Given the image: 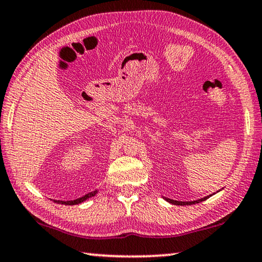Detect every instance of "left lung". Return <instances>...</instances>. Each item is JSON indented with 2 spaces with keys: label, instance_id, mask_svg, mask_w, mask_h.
<instances>
[{
  "label": "left lung",
  "instance_id": "8db88e82",
  "mask_svg": "<svg viewBox=\"0 0 262 262\" xmlns=\"http://www.w3.org/2000/svg\"><path fill=\"white\" fill-rule=\"evenodd\" d=\"M208 197H204V199H201V200H196V201H192V202H180V201H173V200H170V199H165L168 202L172 203V204H177V206H190V204H195V203H199V202H202V201L207 200Z\"/></svg>",
  "mask_w": 262,
  "mask_h": 262
}]
</instances>
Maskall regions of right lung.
Listing matches in <instances>:
<instances>
[{
	"mask_svg": "<svg viewBox=\"0 0 262 262\" xmlns=\"http://www.w3.org/2000/svg\"><path fill=\"white\" fill-rule=\"evenodd\" d=\"M97 191H93V192H89V194H86L85 196L80 197V199H77V200H73V201H58V203H61V204H67V206H73V204H78V203H81L84 202L85 200L90 199V197H92L96 195Z\"/></svg>",
	"mask_w": 262,
	"mask_h": 262,
	"instance_id": "1",
	"label": "right lung"
}]
</instances>
